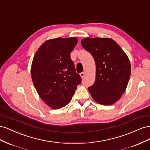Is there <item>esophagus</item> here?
<instances>
[{
    "label": "esophagus",
    "mask_w": 150,
    "mask_h": 150,
    "mask_svg": "<svg viewBox=\"0 0 150 150\" xmlns=\"http://www.w3.org/2000/svg\"><path fill=\"white\" fill-rule=\"evenodd\" d=\"M80 76H81V78H83L84 77V76H85V72H81V73H80Z\"/></svg>",
    "instance_id": "obj_1"
}]
</instances>
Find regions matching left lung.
Segmentation results:
<instances>
[{
  "mask_svg": "<svg viewBox=\"0 0 150 150\" xmlns=\"http://www.w3.org/2000/svg\"><path fill=\"white\" fill-rule=\"evenodd\" d=\"M81 44L96 63V79L89 91L96 102L111 105L121 97L128 85L131 74L129 59L111 38H87L81 40Z\"/></svg>",
  "mask_w": 150,
  "mask_h": 150,
  "instance_id": "1",
  "label": "left lung"
}]
</instances>
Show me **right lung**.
<instances>
[{"mask_svg":"<svg viewBox=\"0 0 150 150\" xmlns=\"http://www.w3.org/2000/svg\"><path fill=\"white\" fill-rule=\"evenodd\" d=\"M78 41L76 38L50 39L34 55L31 66L33 82L40 98L52 109L66 106L82 81L71 59Z\"/></svg>","mask_w":150,"mask_h":150,"instance_id":"right-lung-1","label":"right lung"}]
</instances>
